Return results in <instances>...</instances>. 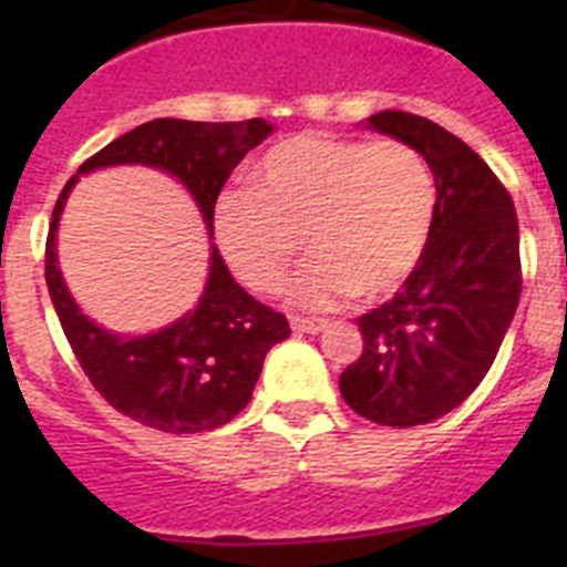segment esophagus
<instances>
[{
    "label": "esophagus",
    "instance_id": "esophagus-1",
    "mask_svg": "<svg viewBox=\"0 0 567 567\" xmlns=\"http://www.w3.org/2000/svg\"><path fill=\"white\" fill-rule=\"evenodd\" d=\"M292 329L295 332H307V334H315L320 332V329L327 327V320H320V318H303V315H292Z\"/></svg>",
    "mask_w": 567,
    "mask_h": 567
}]
</instances>
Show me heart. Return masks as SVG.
Listing matches in <instances>:
<instances>
[{"label":"heart","mask_w":567,"mask_h":567,"mask_svg":"<svg viewBox=\"0 0 567 567\" xmlns=\"http://www.w3.org/2000/svg\"><path fill=\"white\" fill-rule=\"evenodd\" d=\"M249 182L252 189L218 195L215 240L258 292L284 287L307 244L315 258L292 287L303 307L392 295L432 235L434 173L420 150L398 138L289 135L249 167Z\"/></svg>","instance_id":"heart-1"}]
</instances>
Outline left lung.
<instances>
[{
  "instance_id": "1",
  "label": "left lung",
  "mask_w": 567,
  "mask_h": 567,
  "mask_svg": "<svg viewBox=\"0 0 567 567\" xmlns=\"http://www.w3.org/2000/svg\"><path fill=\"white\" fill-rule=\"evenodd\" d=\"M369 127L423 153L437 209L417 267L358 318L363 352L340 374L360 417L409 429L443 417L480 385L523 292L517 209L488 164L423 115L383 110Z\"/></svg>"
}]
</instances>
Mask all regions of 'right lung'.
Listing matches in <instances>:
<instances>
[{"instance_id":"add662e5","label":"right lung","mask_w":567,"mask_h":567,"mask_svg":"<svg viewBox=\"0 0 567 567\" xmlns=\"http://www.w3.org/2000/svg\"><path fill=\"white\" fill-rule=\"evenodd\" d=\"M272 133L264 118L247 122H182L155 118L90 155L79 175L110 164H150L182 178L195 195L207 229L224 184L240 158ZM76 175L53 207L44 244V280L68 343L93 389L135 423L167 434L213 432L252 400L264 358L289 338L287 315L255 300L235 284L213 247L209 278L193 312L173 327L142 338H122L84 318L56 267V227Z\"/></svg>"}]
</instances>
